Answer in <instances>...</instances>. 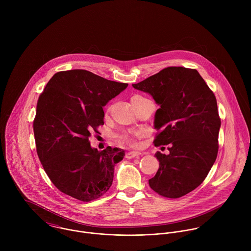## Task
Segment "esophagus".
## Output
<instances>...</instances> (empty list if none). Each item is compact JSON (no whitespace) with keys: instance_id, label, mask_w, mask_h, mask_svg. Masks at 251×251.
Returning <instances> with one entry per match:
<instances>
[{"instance_id":"esophagus-1","label":"esophagus","mask_w":251,"mask_h":251,"mask_svg":"<svg viewBox=\"0 0 251 251\" xmlns=\"http://www.w3.org/2000/svg\"><path fill=\"white\" fill-rule=\"evenodd\" d=\"M141 154V152L139 151H128L126 154V157L127 159H130V158H133V157H137Z\"/></svg>"}]
</instances>
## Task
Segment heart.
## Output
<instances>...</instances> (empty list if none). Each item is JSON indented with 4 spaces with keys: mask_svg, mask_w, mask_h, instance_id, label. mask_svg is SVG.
Returning <instances> with one entry per match:
<instances>
[{
    "mask_svg": "<svg viewBox=\"0 0 251 251\" xmlns=\"http://www.w3.org/2000/svg\"><path fill=\"white\" fill-rule=\"evenodd\" d=\"M135 99H144L142 97H139V96H135V97H133L131 100H135ZM121 140L123 141V142H125V143L129 144V145H132V146H135V140H134V138L133 137H131V136H129V135H124V136H122L121 137Z\"/></svg>",
    "mask_w": 251,
    "mask_h": 251,
    "instance_id": "obj_1",
    "label": "heart"
}]
</instances>
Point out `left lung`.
Here are the masks:
<instances>
[{
  "label": "left lung",
  "instance_id": "obj_1",
  "mask_svg": "<svg viewBox=\"0 0 251 251\" xmlns=\"http://www.w3.org/2000/svg\"><path fill=\"white\" fill-rule=\"evenodd\" d=\"M132 87L159 105L154 145H169L168 154L155 153L159 168L149 184L161 196L179 198L203 182L216 159L220 119L215 95L199 72L182 67L166 68Z\"/></svg>",
  "mask_w": 251,
  "mask_h": 251
}]
</instances>
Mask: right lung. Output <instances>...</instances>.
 Masks as SVG:
<instances>
[{
  "label": "right lung",
  "mask_w": 251,
  "mask_h": 251,
  "mask_svg": "<svg viewBox=\"0 0 251 251\" xmlns=\"http://www.w3.org/2000/svg\"><path fill=\"white\" fill-rule=\"evenodd\" d=\"M127 86L72 70L55 73L44 88L34 121L36 151L47 176L65 194L90 202L112 185L125 151H98L89 137L104 124L103 107Z\"/></svg>",
  "instance_id": "obj_1"
}]
</instances>
